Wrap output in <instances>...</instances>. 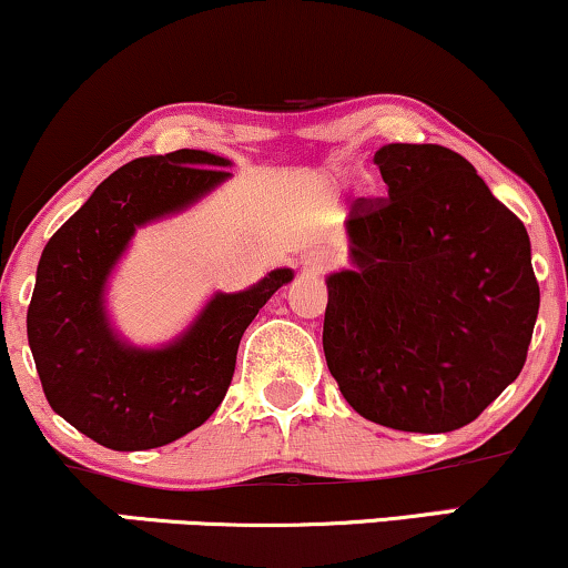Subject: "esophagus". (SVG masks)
Wrapping results in <instances>:
<instances>
[{
	"label": "esophagus",
	"mask_w": 568,
	"mask_h": 568,
	"mask_svg": "<svg viewBox=\"0 0 568 568\" xmlns=\"http://www.w3.org/2000/svg\"><path fill=\"white\" fill-rule=\"evenodd\" d=\"M300 268H303L305 276H321V273L332 268V257H328L324 250H313L300 261Z\"/></svg>",
	"instance_id": "1"
}]
</instances>
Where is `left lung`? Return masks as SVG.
<instances>
[{"instance_id":"obj_1","label":"left lung","mask_w":568,"mask_h":568,"mask_svg":"<svg viewBox=\"0 0 568 568\" xmlns=\"http://www.w3.org/2000/svg\"><path fill=\"white\" fill-rule=\"evenodd\" d=\"M387 200H358L349 268L326 276V366L368 422L471 424L521 374L540 311L524 223L439 144L376 150Z\"/></svg>"}]
</instances>
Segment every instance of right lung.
Returning a JSON list of instances; mask_svg holds the SVG:
<instances>
[{
	"label": "right lung",
	"mask_w": 568,
	"mask_h": 568,
	"mask_svg": "<svg viewBox=\"0 0 568 568\" xmlns=\"http://www.w3.org/2000/svg\"><path fill=\"white\" fill-rule=\"evenodd\" d=\"M205 150L139 158L118 168L47 242L28 305V345L52 410L110 450H150L197 429L234 376L244 328L292 268L242 292H215L184 332L158 347L118 334L110 278L136 229L194 207L231 179Z\"/></svg>",
	"instance_id": "1"
}]
</instances>
